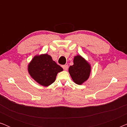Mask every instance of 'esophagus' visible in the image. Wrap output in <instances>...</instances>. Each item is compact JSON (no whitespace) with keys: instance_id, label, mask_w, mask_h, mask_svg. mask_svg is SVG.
<instances>
[{"instance_id":"obj_1","label":"esophagus","mask_w":127,"mask_h":127,"mask_svg":"<svg viewBox=\"0 0 127 127\" xmlns=\"http://www.w3.org/2000/svg\"><path fill=\"white\" fill-rule=\"evenodd\" d=\"M62 67H63V69L64 70H66L67 69H68V65H63L62 66Z\"/></svg>"}]
</instances>
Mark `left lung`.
Listing matches in <instances>:
<instances>
[{"label":"left lung","instance_id":"8db88e82","mask_svg":"<svg viewBox=\"0 0 127 127\" xmlns=\"http://www.w3.org/2000/svg\"><path fill=\"white\" fill-rule=\"evenodd\" d=\"M73 62V65L69 67V72L74 82L80 85L89 77L91 67L80 55L74 57Z\"/></svg>","mask_w":127,"mask_h":127}]
</instances>
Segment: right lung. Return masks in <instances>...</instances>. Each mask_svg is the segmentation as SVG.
I'll return each instance as SVG.
<instances>
[{"label": "right lung", "mask_w": 127, "mask_h": 127, "mask_svg": "<svg viewBox=\"0 0 127 127\" xmlns=\"http://www.w3.org/2000/svg\"><path fill=\"white\" fill-rule=\"evenodd\" d=\"M62 70L63 69L48 54L35 56L28 65L30 75L43 86H48L54 82L57 73Z\"/></svg>", "instance_id": "add662e5"}]
</instances>
